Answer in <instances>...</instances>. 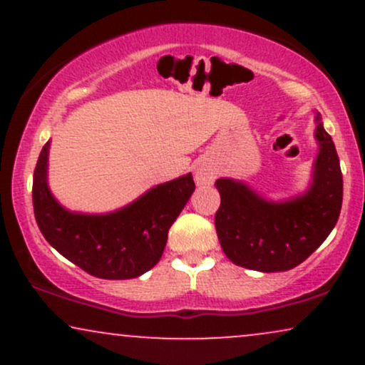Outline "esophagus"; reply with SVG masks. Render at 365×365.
<instances>
[{
    "label": "esophagus",
    "instance_id": "obj_1",
    "mask_svg": "<svg viewBox=\"0 0 365 365\" xmlns=\"http://www.w3.org/2000/svg\"><path fill=\"white\" fill-rule=\"evenodd\" d=\"M212 180V170L207 165H199L195 168V182L197 183H209Z\"/></svg>",
    "mask_w": 365,
    "mask_h": 365
}]
</instances>
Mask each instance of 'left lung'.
<instances>
[{
    "mask_svg": "<svg viewBox=\"0 0 365 365\" xmlns=\"http://www.w3.org/2000/svg\"><path fill=\"white\" fill-rule=\"evenodd\" d=\"M319 156L309 192L290 202H266L244 183L216 182L215 225L223 252L237 266L274 273L299 266L319 247L341 211L343 177L333 139L316 116Z\"/></svg>",
    "mask_w": 365,
    "mask_h": 365,
    "instance_id": "obj_1",
    "label": "left lung"
}]
</instances>
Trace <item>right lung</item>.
Returning a JSON list of instances; mask_svg holds the SVG:
<instances>
[{
	"instance_id": "obj_1",
	"label": "right lung",
	"mask_w": 365,
	"mask_h": 365,
	"mask_svg": "<svg viewBox=\"0 0 365 365\" xmlns=\"http://www.w3.org/2000/svg\"><path fill=\"white\" fill-rule=\"evenodd\" d=\"M48 149L49 142H46L32 182L36 221L46 240L96 278L130 279L156 266L168 240L170 226L195 188L192 175L154 187L111 215H72L53 199L46 183Z\"/></svg>"
}]
</instances>
